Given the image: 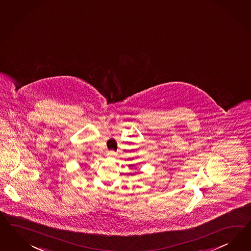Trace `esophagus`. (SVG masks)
Returning <instances> with one entry per match:
<instances>
[{
  "label": "esophagus",
  "mask_w": 251,
  "mask_h": 251,
  "mask_svg": "<svg viewBox=\"0 0 251 251\" xmlns=\"http://www.w3.org/2000/svg\"><path fill=\"white\" fill-rule=\"evenodd\" d=\"M108 154H109V156H111V157H112V156H115V151H110Z\"/></svg>",
  "instance_id": "34e87169"
}]
</instances>
